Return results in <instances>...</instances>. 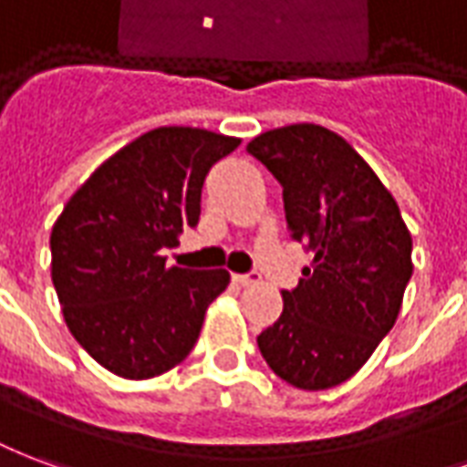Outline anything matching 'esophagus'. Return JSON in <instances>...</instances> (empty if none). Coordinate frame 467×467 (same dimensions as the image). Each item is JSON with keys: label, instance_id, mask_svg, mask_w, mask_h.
<instances>
[{"label": "esophagus", "instance_id": "esophagus-1", "mask_svg": "<svg viewBox=\"0 0 467 467\" xmlns=\"http://www.w3.org/2000/svg\"><path fill=\"white\" fill-rule=\"evenodd\" d=\"M261 281V275L256 271H248V274H234V284L238 285H251V284H258Z\"/></svg>", "mask_w": 467, "mask_h": 467}]
</instances>
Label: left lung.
I'll use <instances>...</instances> for the list:
<instances>
[{
  "label": "left lung",
  "instance_id": "left-lung-1",
  "mask_svg": "<svg viewBox=\"0 0 467 467\" xmlns=\"http://www.w3.org/2000/svg\"><path fill=\"white\" fill-rule=\"evenodd\" d=\"M246 151L284 186L294 241L311 268L284 291V313L258 336L275 376L301 390L341 386L393 328L413 275V238L396 199L343 136L318 124L271 129Z\"/></svg>",
  "mask_w": 467,
  "mask_h": 467
}]
</instances>
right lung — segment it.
Instances as JSON below:
<instances>
[{
	"label": "right lung",
	"mask_w": 467,
	"mask_h": 467,
	"mask_svg": "<svg viewBox=\"0 0 467 467\" xmlns=\"http://www.w3.org/2000/svg\"><path fill=\"white\" fill-rule=\"evenodd\" d=\"M241 139L161 126L119 149L67 201L52 229V281L81 348L111 373L146 380L179 366L223 268L166 266L163 248L199 223L201 189Z\"/></svg>",
	"instance_id": "right-lung-1"
}]
</instances>
